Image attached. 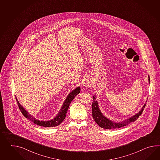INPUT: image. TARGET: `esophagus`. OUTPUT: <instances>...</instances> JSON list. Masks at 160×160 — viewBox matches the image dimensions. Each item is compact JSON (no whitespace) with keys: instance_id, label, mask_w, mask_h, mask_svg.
I'll return each instance as SVG.
<instances>
[{"instance_id":"34e87169","label":"esophagus","mask_w":160,"mask_h":160,"mask_svg":"<svg viewBox=\"0 0 160 160\" xmlns=\"http://www.w3.org/2000/svg\"><path fill=\"white\" fill-rule=\"evenodd\" d=\"M91 85V82L88 79H86L83 82V86L85 87H88Z\"/></svg>"}]
</instances>
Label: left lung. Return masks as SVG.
Here are the masks:
<instances>
[{
    "label": "left lung",
    "mask_w": 160,
    "mask_h": 160,
    "mask_svg": "<svg viewBox=\"0 0 160 160\" xmlns=\"http://www.w3.org/2000/svg\"><path fill=\"white\" fill-rule=\"evenodd\" d=\"M148 81L150 82L149 75H148ZM92 101L93 102L92 104V117L94 118V121L97 123L98 125L100 127L105 129L119 128L126 126L128 124L131 122L136 121L138 118V117L142 114L146 106V104H144L143 108L139 111V112L136 114L135 116L129 118L128 119H127L125 121L117 123V122H114L113 121L108 119L102 114L100 110L99 109L97 101L95 100V97L94 96H93Z\"/></svg>",
    "instance_id": "8db88e82"
}]
</instances>
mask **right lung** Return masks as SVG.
Here are the masks:
<instances>
[{"instance_id": "add662e5", "label": "right lung", "mask_w": 160, "mask_h": 160, "mask_svg": "<svg viewBox=\"0 0 160 160\" xmlns=\"http://www.w3.org/2000/svg\"><path fill=\"white\" fill-rule=\"evenodd\" d=\"M80 87H78V88H76L75 90L72 91L66 98L65 101L63 104L62 107L59 110V112L58 113L57 116L55 117L54 119H52L50 121H40V120L36 119L35 118L32 116L29 113H28L27 110H25L23 107L20 105V103L18 102L17 99V98H16V101H17V104H18V106L19 107L20 111L23 114L24 117L27 118L28 120H29L30 121L33 122L34 124L38 125L39 126L44 127H52L58 126V125L60 124L64 120L65 118L66 117L67 111L68 110L69 106L71 102L73 101V99H74V97L78 94L80 93Z\"/></svg>"}]
</instances>
